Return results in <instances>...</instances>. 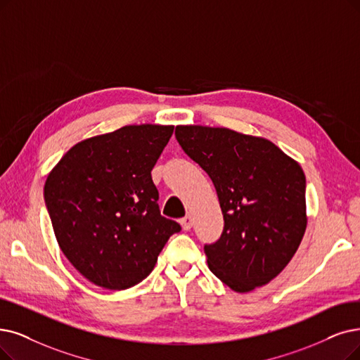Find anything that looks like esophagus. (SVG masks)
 <instances>
[{
  "instance_id": "obj_1",
  "label": "esophagus",
  "mask_w": 360,
  "mask_h": 360,
  "mask_svg": "<svg viewBox=\"0 0 360 360\" xmlns=\"http://www.w3.org/2000/svg\"><path fill=\"white\" fill-rule=\"evenodd\" d=\"M180 223H181V226H183L184 230H191V229H192V224H193V220H192L191 215L188 214V215H186V217L181 219Z\"/></svg>"
}]
</instances>
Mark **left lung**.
Returning <instances> with one entry per match:
<instances>
[{
	"mask_svg": "<svg viewBox=\"0 0 360 360\" xmlns=\"http://www.w3.org/2000/svg\"><path fill=\"white\" fill-rule=\"evenodd\" d=\"M176 139L212 180L223 212L220 239L204 248L210 270L236 292L275 279L306 232L303 168L270 140L223 127L177 125Z\"/></svg>",
	"mask_w": 360,
	"mask_h": 360,
	"instance_id": "left-lung-1",
	"label": "left lung"
}]
</instances>
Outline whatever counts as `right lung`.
Returning a JSON list of instances; mask_svg holds the SVG:
<instances>
[{
    "label": "right lung",
    "mask_w": 360,
    "mask_h": 360,
    "mask_svg": "<svg viewBox=\"0 0 360 360\" xmlns=\"http://www.w3.org/2000/svg\"><path fill=\"white\" fill-rule=\"evenodd\" d=\"M172 125H125L72 146L50 171L46 205L59 247L84 278L131 288L153 270L180 224L158 205L150 171Z\"/></svg>",
    "instance_id": "add662e5"
}]
</instances>
